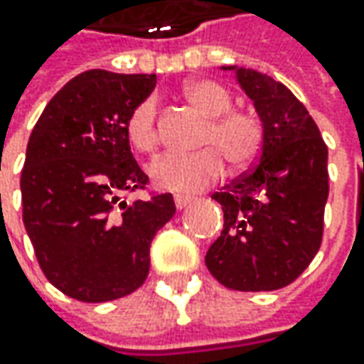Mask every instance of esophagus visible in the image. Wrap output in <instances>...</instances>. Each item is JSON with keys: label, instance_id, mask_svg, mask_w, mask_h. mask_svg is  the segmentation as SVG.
<instances>
[{"label": "esophagus", "instance_id": "1", "mask_svg": "<svg viewBox=\"0 0 364 364\" xmlns=\"http://www.w3.org/2000/svg\"><path fill=\"white\" fill-rule=\"evenodd\" d=\"M192 200H194V198H190V196H176L174 198L176 208H178V210H182V208H186Z\"/></svg>", "mask_w": 364, "mask_h": 364}]
</instances>
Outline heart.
<instances>
[{"instance_id": "obj_1", "label": "heart", "mask_w": 364, "mask_h": 364, "mask_svg": "<svg viewBox=\"0 0 364 364\" xmlns=\"http://www.w3.org/2000/svg\"><path fill=\"white\" fill-rule=\"evenodd\" d=\"M182 97L206 117L194 141V147L203 149L184 156H166L156 161L149 176L158 188L196 192L220 176V160L227 161L231 170H243L253 164L263 146V123L255 113L231 109V92L210 78L188 80L182 87ZM123 132L135 154L154 156L158 149L156 103L151 99L139 101L127 113Z\"/></svg>"}]
</instances>
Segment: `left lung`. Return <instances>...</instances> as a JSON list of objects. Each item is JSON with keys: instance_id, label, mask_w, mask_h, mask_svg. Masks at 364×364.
Here are the masks:
<instances>
[{"instance_id": "left-lung-1", "label": "left lung", "mask_w": 364, "mask_h": 364, "mask_svg": "<svg viewBox=\"0 0 364 364\" xmlns=\"http://www.w3.org/2000/svg\"><path fill=\"white\" fill-rule=\"evenodd\" d=\"M232 70L263 123L259 161L213 198L225 227L206 267L229 289L272 291L289 286L322 243L328 200V147L308 109L286 85L253 68Z\"/></svg>"}]
</instances>
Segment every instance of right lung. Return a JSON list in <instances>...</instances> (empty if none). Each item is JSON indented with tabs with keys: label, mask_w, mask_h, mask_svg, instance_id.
I'll list each match as a JSON object with an SVG mask.
<instances>
[{
	"label": "right lung",
	"mask_w": 364,
	"mask_h": 364,
	"mask_svg": "<svg viewBox=\"0 0 364 364\" xmlns=\"http://www.w3.org/2000/svg\"><path fill=\"white\" fill-rule=\"evenodd\" d=\"M156 75L87 70L56 92L32 129L21 170L23 227L54 287L78 301H111L149 273V245L174 217L172 194L129 200L147 176L123 123Z\"/></svg>",
	"instance_id": "obj_1"
}]
</instances>
